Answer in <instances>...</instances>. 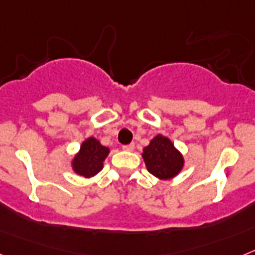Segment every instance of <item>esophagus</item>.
I'll list each match as a JSON object with an SVG mask.
<instances>
[{"instance_id":"1","label":"esophagus","mask_w":255,"mask_h":255,"mask_svg":"<svg viewBox=\"0 0 255 255\" xmlns=\"http://www.w3.org/2000/svg\"><path fill=\"white\" fill-rule=\"evenodd\" d=\"M134 149V144H128V145H124L123 146V150L126 151H132Z\"/></svg>"}]
</instances>
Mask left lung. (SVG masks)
Returning a JSON list of instances; mask_svg holds the SVG:
<instances>
[{"label": "left lung", "mask_w": 255, "mask_h": 255, "mask_svg": "<svg viewBox=\"0 0 255 255\" xmlns=\"http://www.w3.org/2000/svg\"><path fill=\"white\" fill-rule=\"evenodd\" d=\"M142 158L147 171L160 180H168L176 176L184 166L181 153L172 141L162 134H157L150 144L144 147Z\"/></svg>", "instance_id": "8db88e82"}]
</instances>
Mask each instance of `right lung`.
<instances>
[{
    "instance_id": "right-lung-1",
    "label": "right lung",
    "mask_w": 255,
    "mask_h": 255,
    "mask_svg": "<svg viewBox=\"0 0 255 255\" xmlns=\"http://www.w3.org/2000/svg\"><path fill=\"white\" fill-rule=\"evenodd\" d=\"M109 153V147L101 145L97 138L88 137L83 141L80 150L72 159V170L80 176H95L104 167V160Z\"/></svg>"
}]
</instances>
